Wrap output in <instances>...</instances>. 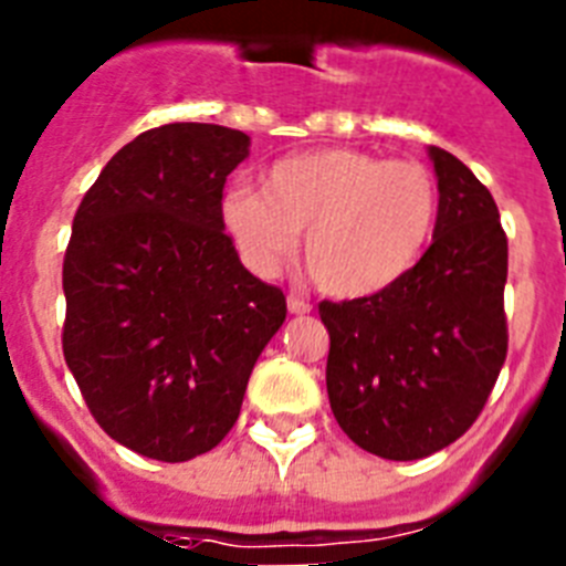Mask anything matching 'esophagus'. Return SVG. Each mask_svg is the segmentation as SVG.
<instances>
[{"mask_svg":"<svg viewBox=\"0 0 566 566\" xmlns=\"http://www.w3.org/2000/svg\"><path fill=\"white\" fill-rule=\"evenodd\" d=\"M286 306H289V312H292V314H308V312H312V306H308L303 297H297V294H289Z\"/></svg>","mask_w":566,"mask_h":566,"instance_id":"esophagus-1","label":"esophagus"}]
</instances>
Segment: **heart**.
Masks as SVG:
<instances>
[{"label": "heart", "mask_w": 566, "mask_h": 566, "mask_svg": "<svg viewBox=\"0 0 566 566\" xmlns=\"http://www.w3.org/2000/svg\"><path fill=\"white\" fill-rule=\"evenodd\" d=\"M439 218L433 172L413 158L308 149L266 169L263 192L234 187L221 221L243 263L280 272L303 232V263L323 292L368 297L417 266Z\"/></svg>", "instance_id": "heart-1"}]
</instances>
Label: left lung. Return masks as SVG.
<instances>
[{
	"mask_svg": "<svg viewBox=\"0 0 566 566\" xmlns=\"http://www.w3.org/2000/svg\"><path fill=\"white\" fill-rule=\"evenodd\" d=\"M433 243L394 286L319 303L334 419L374 457L411 462L476 422L507 357V234L493 195L457 155L431 147Z\"/></svg>",
	"mask_w": 566,
	"mask_h": 566,
	"instance_id": "8db88e82",
	"label": "left lung"
}]
</instances>
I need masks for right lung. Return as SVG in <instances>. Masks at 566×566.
Returning a JSON list of instances; mask_svg holds the SVG:
<instances>
[{
    "instance_id": "obj_1",
    "label": "right lung",
    "mask_w": 566,
    "mask_h": 566,
    "mask_svg": "<svg viewBox=\"0 0 566 566\" xmlns=\"http://www.w3.org/2000/svg\"><path fill=\"white\" fill-rule=\"evenodd\" d=\"M249 135L164 124L107 161L64 252L62 348L104 433L158 462L212 451L286 297L243 269L223 232L227 175Z\"/></svg>"
}]
</instances>
